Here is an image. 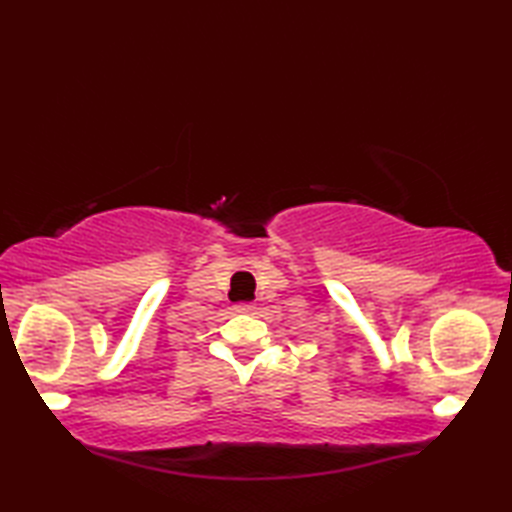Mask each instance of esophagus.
<instances>
[{
	"instance_id": "obj_1",
	"label": "esophagus",
	"mask_w": 512,
	"mask_h": 512,
	"mask_svg": "<svg viewBox=\"0 0 512 512\" xmlns=\"http://www.w3.org/2000/svg\"><path fill=\"white\" fill-rule=\"evenodd\" d=\"M235 310H237V312H250V310H253V303H246V301H242V303H237Z\"/></svg>"
}]
</instances>
